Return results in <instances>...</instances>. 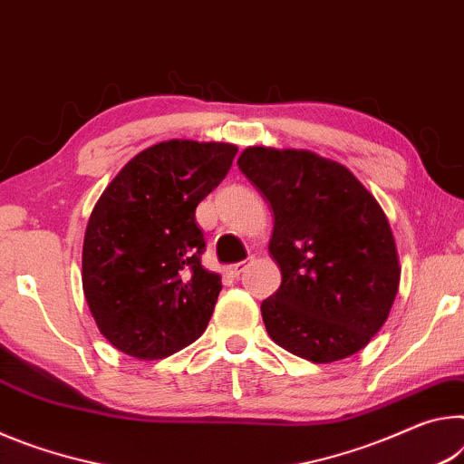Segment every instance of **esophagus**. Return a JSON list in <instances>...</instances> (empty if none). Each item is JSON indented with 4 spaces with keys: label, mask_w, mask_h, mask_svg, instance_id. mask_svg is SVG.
<instances>
[{
    "label": "esophagus",
    "mask_w": 464,
    "mask_h": 464,
    "mask_svg": "<svg viewBox=\"0 0 464 464\" xmlns=\"http://www.w3.org/2000/svg\"><path fill=\"white\" fill-rule=\"evenodd\" d=\"M250 261H253V259H250ZM246 265H248V261H240V263H234V265H232V267H230V271H232V276H240V273L246 269Z\"/></svg>",
    "instance_id": "esophagus-1"
}]
</instances>
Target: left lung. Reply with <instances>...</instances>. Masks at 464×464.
<instances>
[{
	"mask_svg": "<svg viewBox=\"0 0 464 464\" xmlns=\"http://www.w3.org/2000/svg\"><path fill=\"white\" fill-rule=\"evenodd\" d=\"M238 169L273 211L269 253L282 285L261 304L269 337L314 363L358 353L399 290L382 208L345 166L313 151L246 148Z\"/></svg>",
	"mask_w": 464,
	"mask_h": 464,
	"instance_id": "obj_1",
	"label": "left lung"
}]
</instances>
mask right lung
Returning <instances> with one entry per match:
<instances>
[{"mask_svg":"<svg viewBox=\"0 0 464 464\" xmlns=\"http://www.w3.org/2000/svg\"><path fill=\"white\" fill-rule=\"evenodd\" d=\"M238 148L172 140L129 160L94 205L82 250L83 295L102 335L138 360L201 337L222 277L203 269L195 209Z\"/></svg>","mask_w":464,"mask_h":464,"instance_id":"add662e5","label":"right lung"}]
</instances>
